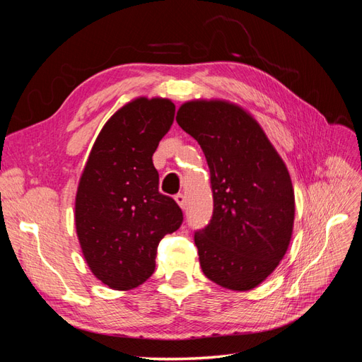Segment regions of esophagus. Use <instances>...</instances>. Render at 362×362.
I'll return each instance as SVG.
<instances>
[{"instance_id": "obj_1", "label": "esophagus", "mask_w": 362, "mask_h": 362, "mask_svg": "<svg viewBox=\"0 0 362 362\" xmlns=\"http://www.w3.org/2000/svg\"><path fill=\"white\" fill-rule=\"evenodd\" d=\"M175 201H177V204L181 206V208H185V196L182 194V193H178V194H175Z\"/></svg>"}]
</instances>
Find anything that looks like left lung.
Wrapping results in <instances>:
<instances>
[{"mask_svg":"<svg viewBox=\"0 0 362 362\" xmlns=\"http://www.w3.org/2000/svg\"><path fill=\"white\" fill-rule=\"evenodd\" d=\"M178 125L198 140L213 192V216L194 231L204 275L246 291L276 269L290 245L294 192L286 164L264 131L223 101L180 107Z\"/></svg>","mask_w":362,"mask_h":362,"instance_id":"obj_1","label":"left lung"}]
</instances>
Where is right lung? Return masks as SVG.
<instances>
[{
	"label": "right lung",
	"instance_id": "add662e5",
	"mask_svg": "<svg viewBox=\"0 0 362 362\" xmlns=\"http://www.w3.org/2000/svg\"><path fill=\"white\" fill-rule=\"evenodd\" d=\"M169 100H139L115 113L98 136L75 199V225L93 275L115 290L144 284L156 270L160 240L184 217L170 196L158 192L152 164L170 129Z\"/></svg>",
	"mask_w": 362,
	"mask_h": 362
}]
</instances>
